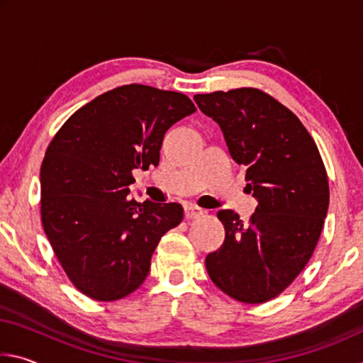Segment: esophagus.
I'll return each mask as SVG.
<instances>
[{
    "label": "esophagus",
    "instance_id": "esophagus-1",
    "mask_svg": "<svg viewBox=\"0 0 363 363\" xmlns=\"http://www.w3.org/2000/svg\"><path fill=\"white\" fill-rule=\"evenodd\" d=\"M184 213H186V219H195V218L201 216L205 211L196 205H186V208H184Z\"/></svg>",
    "mask_w": 363,
    "mask_h": 363
}]
</instances>
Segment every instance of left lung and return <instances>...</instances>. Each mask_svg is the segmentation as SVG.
<instances>
[{
  "instance_id": "8db88e82",
  "label": "left lung",
  "mask_w": 363,
  "mask_h": 363,
  "mask_svg": "<svg viewBox=\"0 0 363 363\" xmlns=\"http://www.w3.org/2000/svg\"><path fill=\"white\" fill-rule=\"evenodd\" d=\"M194 99L219 125L257 200L248 223L232 210L218 213L225 240L206 256L208 275L233 299L266 303L298 277L317 247L330 201L322 157L298 116L261 89Z\"/></svg>"
}]
</instances>
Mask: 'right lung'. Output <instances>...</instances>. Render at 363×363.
Returning a JSON list of instances; mask_svg holds the SVG:
<instances>
[{"label": "right lung", "instance_id": "obj_1", "mask_svg": "<svg viewBox=\"0 0 363 363\" xmlns=\"http://www.w3.org/2000/svg\"><path fill=\"white\" fill-rule=\"evenodd\" d=\"M174 91L126 84L77 110L41 164L43 229L67 277L96 301L143 285L153 251L182 220L179 203L128 199L134 169L158 167L163 136L195 112Z\"/></svg>", "mask_w": 363, "mask_h": 363}]
</instances>
